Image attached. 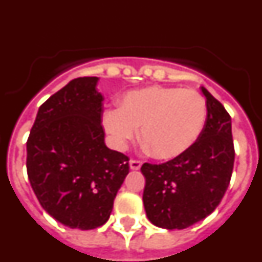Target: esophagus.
Returning <instances> with one entry per match:
<instances>
[{"mask_svg":"<svg viewBox=\"0 0 262 262\" xmlns=\"http://www.w3.org/2000/svg\"><path fill=\"white\" fill-rule=\"evenodd\" d=\"M129 169L131 170H139L140 169V166H142V163L140 161H138V160H129Z\"/></svg>","mask_w":262,"mask_h":262,"instance_id":"obj_1","label":"esophagus"}]
</instances>
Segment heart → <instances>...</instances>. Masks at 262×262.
Wrapping results in <instances>:
<instances>
[{"instance_id": "b5f03b06", "label": "heart", "mask_w": 262, "mask_h": 262, "mask_svg": "<svg viewBox=\"0 0 262 262\" xmlns=\"http://www.w3.org/2000/svg\"><path fill=\"white\" fill-rule=\"evenodd\" d=\"M206 118L207 106L198 92L154 85L124 93L119 108L103 111L102 126L119 149L138 136L140 127L152 156L172 160L195 144Z\"/></svg>"}]
</instances>
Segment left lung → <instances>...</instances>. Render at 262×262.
<instances>
[{"instance_id": "8db88e82", "label": "left lung", "mask_w": 262, "mask_h": 262, "mask_svg": "<svg viewBox=\"0 0 262 262\" xmlns=\"http://www.w3.org/2000/svg\"><path fill=\"white\" fill-rule=\"evenodd\" d=\"M207 118L195 144L165 164H143V202L148 221L165 230H184L221 203L232 176L231 117L206 88Z\"/></svg>"}]
</instances>
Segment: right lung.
<instances>
[{
  "instance_id": "1",
  "label": "right lung",
  "mask_w": 262,
  "mask_h": 262,
  "mask_svg": "<svg viewBox=\"0 0 262 262\" xmlns=\"http://www.w3.org/2000/svg\"><path fill=\"white\" fill-rule=\"evenodd\" d=\"M98 77L69 81L39 107L27 140V176L41 207L71 228L110 217L128 157L107 148Z\"/></svg>"
}]
</instances>
